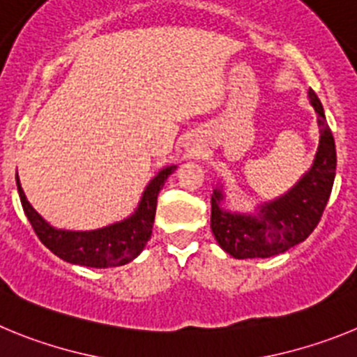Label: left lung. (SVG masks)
I'll use <instances>...</instances> for the list:
<instances>
[{"label":"left lung","instance_id":"1","mask_svg":"<svg viewBox=\"0 0 357 357\" xmlns=\"http://www.w3.org/2000/svg\"><path fill=\"white\" fill-rule=\"evenodd\" d=\"M309 100L318 114L320 144L313 166L284 197L264 202L259 213L238 214L223 209L222 189L211 197V230L218 245L236 259L272 257L304 241L320 222L336 175V146L324 107L309 89Z\"/></svg>","mask_w":357,"mask_h":357}]
</instances>
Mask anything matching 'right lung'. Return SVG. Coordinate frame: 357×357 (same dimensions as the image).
I'll list each match as a JSON object with an SVG mask.
<instances>
[{
    "label": "right lung",
    "instance_id": "add662e5",
    "mask_svg": "<svg viewBox=\"0 0 357 357\" xmlns=\"http://www.w3.org/2000/svg\"><path fill=\"white\" fill-rule=\"evenodd\" d=\"M176 166L160 169L144 189L139 206L123 222L96 230H62L50 225L24 197V191L17 181L19 198L24 214L36 230L37 238L44 247L50 248L56 257L71 264L89 268H110L130 263L143 252L153 229L157 209V195L164 182L175 172Z\"/></svg>",
    "mask_w": 357,
    "mask_h": 357
}]
</instances>
